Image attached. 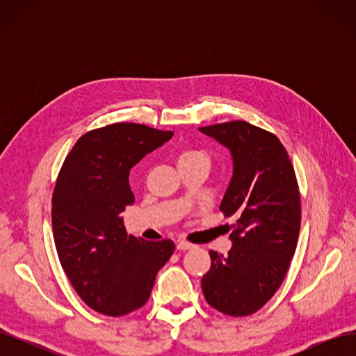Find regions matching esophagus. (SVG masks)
<instances>
[{
  "label": "esophagus",
  "instance_id": "obj_1",
  "mask_svg": "<svg viewBox=\"0 0 356 356\" xmlns=\"http://www.w3.org/2000/svg\"><path fill=\"white\" fill-rule=\"evenodd\" d=\"M177 248H178L179 251H187V250H191V248H195V245L187 242V241H179V242L177 243Z\"/></svg>",
  "mask_w": 356,
  "mask_h": 356
}]
</instances>
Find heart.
I'll return each instance as SVG.
<instances>
[{
  "mask_svg": "<svg viewBox=\"0 0 356 356\" xmlns=\"http://www.w3.org/2000/svg\"><path fill=\"white\" fill-rule=\"evenodd\" d=\"M187 163H208L209 157L208 154L197 148H186L178 154V166L187 165Z\"/></svg>",
  "mask_w": 356,
  "mask_h": 356,
  "instance_id": "heart-1",
  "label": "heart"
}]
</instances>
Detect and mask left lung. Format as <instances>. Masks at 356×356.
Masks as SVG:
<instances>
[{
	"instance_id": "8db88e82",
	"label": "left lung",
	"mask_w": 356,
	"mask_h": 356,
	"mask_svg": "<svg viewBox=\"0 0 356 356\" xmlns=\"http://www.w3.org/2000/svg\"><path fill=\"white\" fill-rule=\"evenodd\" d=\"M200 132L230 149L233 177L220 211L238 218L229 254L209 251L202 291L221 314L248 316L275 296L296 252L301 222L296 172L282 143L261 127L236 120Z\"/></svg>"
}]
</instances>
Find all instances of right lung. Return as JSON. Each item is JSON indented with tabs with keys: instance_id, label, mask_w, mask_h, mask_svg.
I'll list each match as a JSON object with an SVG mask.
<instances>
[{
	"instance_id": "add662e5",
	"label": "right lung",
	"mask_w": 356,
	"mask_h": 356,
	"mask_svg": "<svg viewBox=\"0 0 356 356\" xmlns=\"http://www.w3.org/2000/svg\"><path fill=\"white\" fill-rule=\"evenodd\" d=\"M174 135L114 123L83 135L67 156L51 197L59 261L86 305L123 316L143 307L156 275L174 254L170 239L127 236L120 213L135 202L129 172Z\"/></svg>"
}]
</instances>
